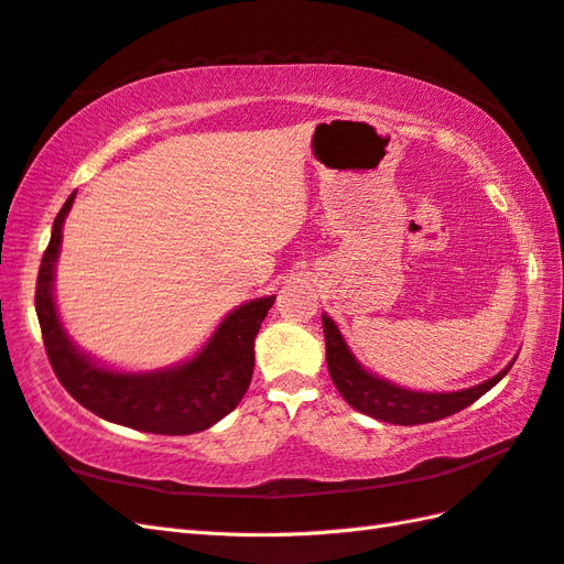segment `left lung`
<instances>
[{"mask_svg": "<svg viewBox=\"0 0 564 564\" xmlns=\"http://www.w3.org/2000/svg\"><path fill=\"white\" fill-rule=\"evenodd\" d=\"M322 327H325L327 341V368L334 386L341 392V398L358 412L380 419V422L400 426L438 422V419H446L455 412L465 410V406H470L475 400H480L485 392L492 390L497 382L509 373L513 361H517V358H513L505 370H499L495 378L480 382V386L453 392H419L394 386V382L366 370L349 349V344H346L337 322L327 313L322 315Z\"/></svg>", "mask_w": 564, "mask_h": 564, "instance_id": "obj_1", "label": "left lung"}]
</instances>
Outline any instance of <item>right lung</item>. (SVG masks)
<instances>
[{"mask_svg":"<svg viewBox=\"0 0 564 564\" xmlns=\"http://www.w3.org/2000/svg\"><path fill=\"white\" fill-rule=\"evenodd\" d=\"M72 200L75 194L65 200L53 223L51 245L35 283V313L57 380L82 406L106 422L148 434L184 436L218 424L245 398L254 373V339L275 295L254 297L235 307L203 349L176 366L116 370L94 361L69 339L55 305V263Z\"/></svg>","mask_w":564,"mask_h":564,"instance_id":"obj_1","label":"right lung"}]
</instances>
